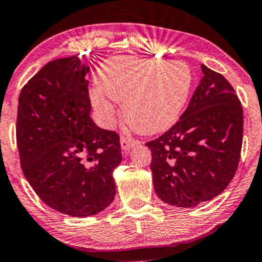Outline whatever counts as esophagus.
Listing matches in <instances>:
<instances>
[{"label": "esophagus", "mask_w": 262, "mask_h": 262, "mask_svg": "<svg viewBox=\"0 0 262 262\" xmlns=\"http://www.w3.org/2000/svg\"><path fill=\"white\" fill-rule=\"evenodd\" d=\"M137 144H140V142L137 141V140H132V139H130V137H127V136H122V137H121V147H122V150L128 151V150L131 149V147H134L135 145H137Z\"/></svg>", "instance_id": "1"}]
</instances>
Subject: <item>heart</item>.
I'll return each instance as SVG.
<instances>
[{"label": "heart", "instance_id": "heart-1", "mask_svg": "<svg viewBox=\"0 0 262 262\" xmlns=\"http://www.w3.org/2000/svg\"><path fill=\"white\" fill-rule=\"evenodd\" d=\"M91 99L104 117L113 101L123 104V116L135 131L154 135L178 121L193 85V73L184 61L117 56L104 61L97 73Z\"/></svg>", "mask_w": 262, "mask_h": 262}]
</instances>
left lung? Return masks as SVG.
I'll return each instance as SVG.
<instances>
[{
	"label": "left lung",
	"instance_id": "8db88e82",
	"mask_svg": "<svg viewBox=\"0 0 262 262\" xmlns=\"http://www.w3.org/2000/svg\"><path fill=\"white\" fill-rule=\"evenodd\" d=\"M201 68L203 77L180 120L146 142L156 194L185 208L227 188L238 166L244 134L241 102L230 82L204 64Z\"/></svg>",
	"mask_w": 262,
	"mask_h": 262
}]
</instances>
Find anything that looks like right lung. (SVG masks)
<instances>
[{"label":"right lung","instance_id":"add662e5","mask_svg":"<svg viewBox=\"0 0 262 262\" xmlns=\"http://www.w3.org/2000/svg\"><path fill=\"white\" fill-rule=\"evenodd\" d=\"M88 72L78 56L49 61L18 97L24 175L45 204L73 217L97 214L112 203L113 170L122 160L120 136L90 116Z\"/></svg>","mask_w":262,"mask_h":262}]
</instances>
